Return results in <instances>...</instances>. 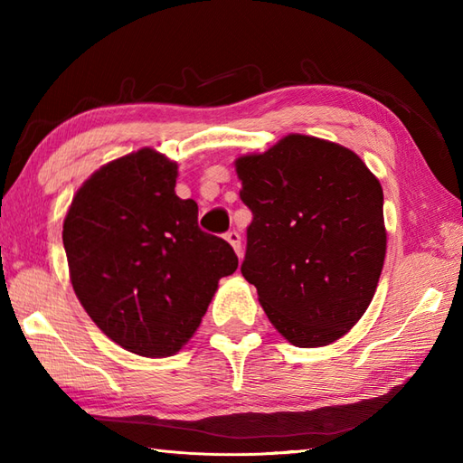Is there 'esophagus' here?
I'll list each match as a JSON object with an SVG mask.
<instances>
[{"instance_id": "obj_1", "label": "esophagus", "mask_w": 463, "mask_h": 463, "mask_svg": "<svg viewBox=\"0 0 463 463\" xmlns=\"http://www.w3.org/2000/svg\"><path fill=\"white\" fill-rule=\"evenodd\" d=\"M224 239L229 241L231 244H232V249H234V252L239 254V257H242V252H241V234H239V231H229L224 234Z\"/></svg>"}]
</instances>
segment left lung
<instances>
[{
    "instance_id": "1",
    "label": "left lung",
    "mask_w": 463,
    "mask_h": 463,
    "mask_svg": "<svg viewBox=\"0 0 463 463\" xmlns=\"http://www.w3.org/2000/svg\"><path fill=\"white\" fill-rule=\"evenodd\" d=\"M241 201L252 213L242 277L284 338L317 348L366 312L386 257L383 193L336 143L288 135L241 156Z\"/></svg>"
}]
</instances>
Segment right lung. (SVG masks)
Instances as JSON below:
<instances>
[{
  "mask_svg": "<svg viewBox=\"0 0 463 463\" xmlns=\"http://www.w3.org/2000/svg\"><path fill=\"white\" fill-rule=\"evenodd\" d=\"M176 165L151 149L97 171L73 196L63 247L77 298L125 350L179 352L216 284L239 267L232 247L201 231L199 206L175 194Z\"/></svg>",
  "mask_w": 463,
  "mask_h": 463,
  "instance_id": "right-lung-1",
  "label": "right lung"
}]
</instances>
